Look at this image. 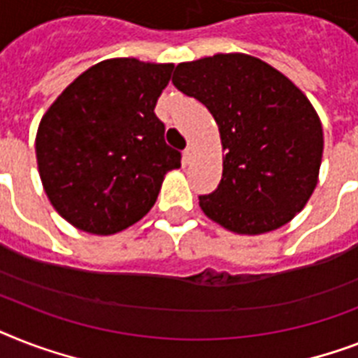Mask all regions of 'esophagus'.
<instances>
[{
    "label": "esophagus",
    "instance_id": "obj_1",
    "mask_svg": "<svg viewBox=\"0 0 358 358\" xmlns=\"http://www.w3.org/2000/svg\"><path fill=\"white\" fill-rule=\"evenodd\" d=\"M193 157H195V146L189 145L184 150V163H191L193 162Z\"/></svg>",
    "mask_w": 358,
    "mask_h": 358
}]
</instances>
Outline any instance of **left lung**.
<instances>
[{
	"mask_svg": "<svg viewBox=\"0 0 358 358\" xmlns=\"http://www.w3.org/2000/svg\"><path fill=\"white\" fill-rule=\"evenodd\" d=\"M174 87L213 115L223 178L199 196L202 212L236 234H264L289 223L316 189L323 129L308 98L271 64L247 53L180 63Z\"/></svg>",
	"mask_w": 358,
	"mask_h": 358,
	"instance_id": "left-lung-1",
	"label": "left lung"
}]
</instances>
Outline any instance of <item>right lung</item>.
I'll list each match as a JSON object with an SVG mask.
<instances>
[{
	"mask_svg": "<svg viewBox=\"0 0 358 358\" xmlns=\"http://www.w3.org/2000/svg\"><path fill=\"white\" fill-rule=\"evenodd\" d=\"M174 64L108 59L78 76L36 131L38 174L52 206L76 229L109 236L150 212L182 154L154 113Z\"/></svg>",
	"mask_w": 358,
	"mask_h": 358,
	"instance_id": "right-lung-1",
	"label": "right lung"
}]
</instances>
